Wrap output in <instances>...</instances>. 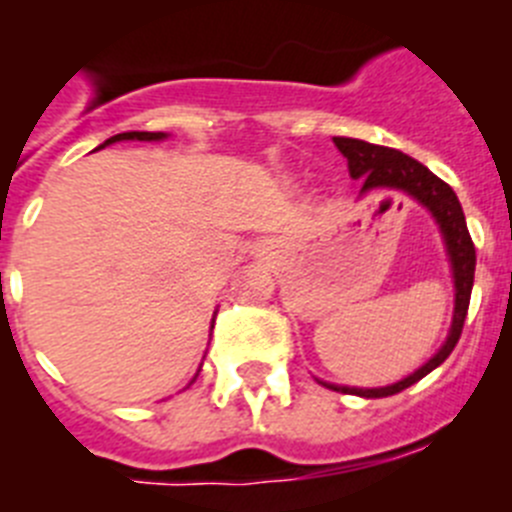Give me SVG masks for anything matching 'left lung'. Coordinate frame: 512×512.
I'll return each instance as SVG.
<instances>
[{
  "mask_svg": "<svg viewBox=\"0 0 512 512\" xmlns=\"http://www.w3.org/2000/svg\"><path fill=\"white\" fill-rule=\"evenodd\" d=\"M338 151L346 156L348 174L351 179H361V192H382V189H395V192L410 194L413 200L428 207L431 215L436 217L438 228H441L443 243H446V253H449L451 271H454V320H451V330L443 346L438 348L433 359L425 361L418 372L405 377L402 382L390 384V387H374V390H361V387H336V384H325L336 392H351L359 397H390L397 392L408 390L410 384L420 382L425 374H431L436 366L449 359L454 346L459 343L461 328H464V318L469 310V297H472L474 284V264H477V253H474L472 235L467 230V220H464V210L459 205V197L449 184L438 179L433 171L425 169L420 161L405 156L402 151L387 146H374L366 140L356 138H333Z\"/></svg>",
  "mask_w": 512,
  "mask_h": 512,
  "instance_id": "left-lung-1",
  "label": "left lung"
}]
</instances>
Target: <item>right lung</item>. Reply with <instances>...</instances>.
Returning <instances> with one entry per match:
<instances>
[{
  "instance_id": "1",
  "label": "right lung",
  "mask_w": 512,
  "mask_h": 512,
  "mask_svg": "<svg viewBox=\"0 0 512 512\" xmlns=\"http://www.w3.org/2000/svg\"><path fill=\"white\" fill-rule=\"evenodd\" d=\"M166 138V133H146V130H130V133H120V135H112L107 138L99 148L110 146V143H117V140H161Z\"/></svg>"
}]
</instances>
